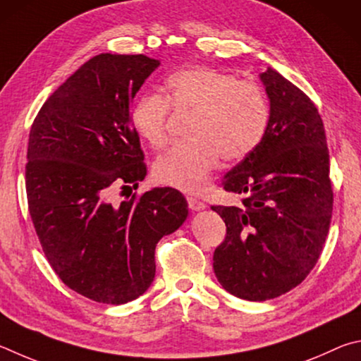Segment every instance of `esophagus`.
I'll return each mask as SVG.
<instances>
[{
    "label": "esophagus",
    "instance_id": "esophagus-1",
    "mask_svg": "<svg viewBox=\"0 0 361 361\" xmlns=\"http://www.w3.org/2000/svg\"><path fill=\"white\" fill-rule=\"evenodd\" d=\"M187 203H188V207H190L192 211H203L206 204L203 203V201L195 198V197H187Z\"/></svg>",
    "mask_w": 361,
    "mask_h": 361
}]
</instances>
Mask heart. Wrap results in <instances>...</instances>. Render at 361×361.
Instances as JSON below:
<instances>
[{
	"instance_id": "1",
	"label": "heart",
	"mask_w": 361,
	"mask_h": 361,
	"mask_svg": "<svg viewBox=\"0 0 361 361\" xmlns=\"http://www.w3.org/2000/svg\"><path fill=\"white\" fill-rule=\"evenodd\" d=\"M164 97L142 93L135 99L130 120L136 135L150 147L168 144V118L195 112L187 136L154 166L155 179L185 193H198L225 161H241L262 144L269 125V103L263 88L250 80L211 68L176 71L164 79Z\"/></svg>"
}]
</instances>
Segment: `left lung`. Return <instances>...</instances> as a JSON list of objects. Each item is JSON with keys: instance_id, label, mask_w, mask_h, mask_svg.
Masks as SVG:
<instances>
[{"instance_id": "8db88e82", "label": "left lung", "mask_w": 361, "mask_h": 361, "mask_svg": "<svg viewBox=\"0 0 361 361\" xmlns=\"http://www.w3.org/2000/svg\"><path fill=\"white\" fill-rule=\"evenodd\" d=\"M260 79L269 98L268 131L222 180L241 204L212 206L226 225L214 273L226 292L247 301L277 298L306 279L333 212L330 154L317 107L273 68Z\"/></svg>"}]
</instances>
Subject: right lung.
Wrapping results in <instances>:
<instances>
[{"mask_svg":"<svg viewBox=\"0 0 361 361\" xmlns=\"http://www.w3.org/2000/svg\"><path fill=\"white\" fill-rule=\"evenodd\" d=\"M160 61L99 54L50 94L30 130L28 209L63 283L104 305H125L150 287L155 247L188 216L174 188L114 203L116 185L137 187L147 168L130 109Z\"/></svg>","mask_w":361,"mask_h":361,"instance_id":"add662e5","label":"right lung"}]
</instances>
